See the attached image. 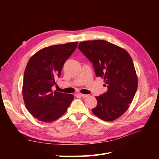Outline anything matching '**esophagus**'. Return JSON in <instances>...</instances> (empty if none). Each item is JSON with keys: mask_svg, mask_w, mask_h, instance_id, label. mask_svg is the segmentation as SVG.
Here are the masks:
<instances>
[{"mask_svg": "<svg viewBox=\"0 0 159 159\" xmlns=\"http://www.w3.org/2000/svg\"><path fill=\"white\" fill-rule=\"evenodd\" d=\"M79 95L83 98H87L89 96V95H86V94H83V93H79Z\"/></svg>", "mask_w": 159, "mask_h": 159, "instance_id": "obj_1", "label": "esophagus"}]
</instances>
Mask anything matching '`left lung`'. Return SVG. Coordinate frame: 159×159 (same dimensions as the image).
Listing matches in <instances>:
<instances>
[{
  "instance_id": "8db88e82",
  "label": "left lung",
  "mask_w": 159,
  "mask_h": 159,
  "mask_svg": "<svg viewBox=\"0 0 159 159\" xmlns=\"http://www.w3.org/2000/svg\"><path fill=\"white\" fill-rule=\"evenodd\" d=\"M79 49L93 63L97 77L104 79L107 91L96 96L92 112L100 119L111 121L129 108L137 89L138 79L133 59L126 50L104 40L79 43Z\"/></svg>"
}]
</instances>
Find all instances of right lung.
<instances>
[{
	"instance_id": "1",
	"label": "right lung",
	"mask_w": 159,
	"mask_h": 159,
	"mask_svg": "<svg viewBox=\"0 0 159 159\" xmlns=\"http://www.w3.org/2000/svg\"><path fill=\"white\" fill-rule=\"evenodd\" d=\"M77 45L78 42H74L46 47L29 60L24 74L22 96L26 109L39 121L50 123L59 119L73 100L72 94L53 92L52 87Z\"/></svg>"
}]
</instances>
